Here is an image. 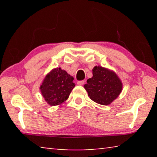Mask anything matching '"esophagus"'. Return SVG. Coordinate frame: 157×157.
Wrapping results in <instances>:
<instances>
[{
    "label": "esophagus",
    "mask_w": 157,
    "mask_h": 157,
    "mask_svg": "<svg viewBox=\"0 0 157 157\" xmlns=\"http://www.w3.org/2000/svg\"><path fill=\"white\" fill-rule=\"evenodd\" d=\"M77 84H78V85H80V86H82V85H83L84 84V80L78 81V82H77Z\"/></svg>",
    "instance_id": "34e87169"
}]
</instances>
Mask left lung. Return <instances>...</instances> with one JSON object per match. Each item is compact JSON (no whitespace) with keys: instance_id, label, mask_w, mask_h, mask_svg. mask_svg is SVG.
Returning <instances> with one entry per match:
<instances>
[{"instance_id":"obj_1","label":"left lung","mask_w":157,"mask_h":157,"mask_svg":"<svg viewBox=\"0 0 157 157\" xmlns=\"http://www.w3.org/2000/svg\"><path fill=\"white\" fill-rule=\"evenodd\" d=\"M92 71L93 77L87 79L84 88L94 102L102 105H110L122 92L121 79L113 71L100 66H94Z\"/></svg>"}]
</instances>
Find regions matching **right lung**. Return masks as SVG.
Returning a JSON list of instances; mask_svg holds the SVG:
<instances>
[{
	"label": "right lung",
	"mask_w": 157,
	"mask_h": 157,
	"mask_svg": "<svg viewBox=\"0 0 157 157\" xmlns=\"http://www.w3.org/2000/svg\"><path fill=\"white\" fill-rule=\"evenodd\" d=\"M73 77L60 67L52 69L45 76L40 86L41 95L50 106L63 104L75 86Z\"/></svg>",
	"instance_id": "obj_1"
}]
</instances>
